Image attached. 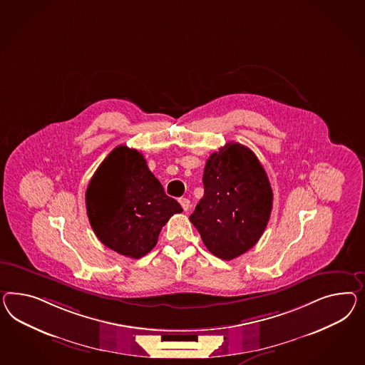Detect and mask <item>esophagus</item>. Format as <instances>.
I'll return each instance as SVG.
<instances>
[{
	"mask_svg": "<svg viewBox=\"0 0 365 365\" xmlns=\"http://www.w3.org/2000/svg\"><path fill=\"white\" fill-rule=\"evenodd\" d=\"M179 203H180V206H182V208H183L185 211H188L190 207H191L190 199H187V197H180V199H179Z\"/></svg>",
	"mask_w": 365,
	"mask_h": 365,
	"instance_id": "esophagus-1",
	"label": "esophagus"
}]
</instances>
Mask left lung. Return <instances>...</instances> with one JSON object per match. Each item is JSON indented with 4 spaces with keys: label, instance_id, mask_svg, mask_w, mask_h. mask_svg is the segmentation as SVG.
Returning a JSON list of instances; mask_svg holds the SVG:
<instances>
[{
    "label": "left lung",
    "instance_id": "1",
    "mask_svg": "<svg viewBox=\"0 0 365 365\" xmlns=\"http://www.w3.org/2000/svg\"><path fill=\"white\" fill-rule=\"evenodd\" d=\"M205 195L190 215L205 246L232 260L255 246L272 210V188L250 148L230 142L211 154L203 173Z\"/></svg>",
    "mask_w": 365,
    "mask_h": 365
}]
</instances>
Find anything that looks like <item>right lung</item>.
Listing matches in <instances>:
<instances>
[{
  "label": "right lung",
  "mask_w": 365,
  "mask_h": 365,
  "mask_svg": "<svg viewBox=\"0 0 365 365\" xmlns=\"http://www.w3.org/2000/svg\"><path fill=\"white\" fill-rule=\"evenodd\" d=\"M90 225L99 240L123 257L139 259L157 245L162 227L183 210L168 197L143 155L114 148L86 190Z\"/></svg>",
  "instance_id": "add662e5"
}]
</instances>
